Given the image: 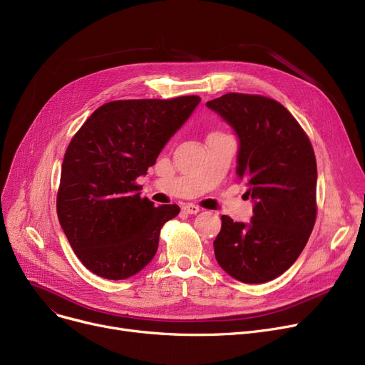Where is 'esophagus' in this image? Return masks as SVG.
Instances as JSON below:
<instances>
[{
  "label": "esophagus",
  "instance_id": "1",
  "mask_svg": "<svg viewBox=\"0 0 365 365\" xmlns=\"http://www.w3.org/2000/svg\"><path fill=\"white\" fill-rule=\"evenodd\" d=\"M182 210H183L185 213H187V215H197V213L201 212V208L198 205H194V204H185L182 207Z\"/></svg>",
  "mask_w": 365,
  "mask_h": 365
}]
</instances>
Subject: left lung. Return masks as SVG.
I'll use <instances>...</instances> for the list:
<instances>
[{
	"instance_id": "obj_1",
	"label": "left lung",
	"mask_w": 365,
	"mask_h": 365,
	"mask_svg": "<svg viewBox=\"0 0 365 365\" xmlns=\"http://www.w3.org/2000/svg\"><path fill=\"white\" fill-rule=\"evenodd\" d=\"M238 139L237 176L253 200L250 223L222 216L215 255L245 284L275 279L297 260L317 217V161L293 115L274 99L227 93L205 103Z\"/></svg>"
}]
</instances>
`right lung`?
I'll return each mask as SVG.
<instances>
[{"label": "right lung", "instance_id": "add662e5", "mask_svg": "<svg viewBox=\"0 0 365 365\" xmlns=\"http://www.w3.org/2000/svg\"><path fill=\"white\" fill-rule=\"evenodd\" d=\"M201 99L115 101L96 109L71 140L61 173L57 216L76 257L93 274L125 279L153 259L176 204L140 198L136 179Z\"/></svg>", "mask_w": 365, "mask_h": 365}]
</instances>
